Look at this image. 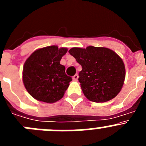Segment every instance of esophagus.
Here are the masks:
<instances>
[{
  "mask_svg": "<svg viewBox=\"0 0 146 146\" xmlns=\"http://www.w3.org/2000/svg\"><path fill=\"white\" fill-rule=\"evenodd\" d=\"M78 77H79V76H78V74H76L75 75H74L73 76V77H72V79L74 80H78Z\"/></svg>",
  "mask_w": 146,
  "mask_h": 146,
  "instance_id": "esophagus-1",
  "label": "esophagus"
}]
</instances>
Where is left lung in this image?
Masks as SVG:
<instances>
[{
	"label": "left lung",
	"mask_w": 146,
	"mask_h": 146,
	"mask_svg": "<svg viewBox=\"0 0 146 146\" xmlns=\"http://www.w3.org/2000/svg\"><path fill=\"white\" fill-rule=\"evenodd\" d=\"M69 52L82 66L78 80L88 100L105 102L119 94L126 70L123 60L113 50L88 46L86 49L73 47Z\"/></svg>",
	"instance_id": "1"
}]
</instances>
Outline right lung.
I'll return each instance as SVG.
<instances>
[{
  "instance_id": "obj_1",
  "label": "right lung",
  "mask_w": 146,
  "mask_h": 146,
  "mask_svg": "<svg viewBox=\"0 0 146 146\" xmlns=\"http://www.w3.org/2000/svg\"><path fill=\"white\" fill-rule=\"evenodd\" d=\"M68 51L52 45L35 50L23 66V81L27 91L38 101L54 103L63 98L72 80L60 64Z\"/></svg>"
}]
</instances>
